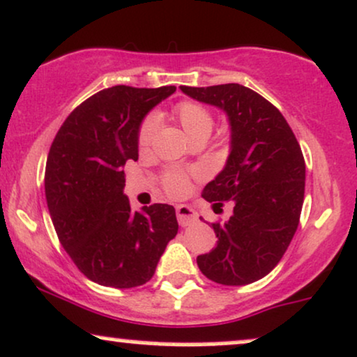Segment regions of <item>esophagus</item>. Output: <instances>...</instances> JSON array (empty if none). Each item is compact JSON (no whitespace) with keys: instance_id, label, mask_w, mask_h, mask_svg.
I'll return each mask as SVG.
<instances>
[{"instance_id":"1","label":"esophagus","mask_w":357,"mask_h":357,"mask_svg":"<svg viewBox=\"0 0 357 357\" xmlns=\"http://www.w3.org/2000/svg\"><path fill=\"white\" fill-rule=\"evenodd\" d=\"M175 212H177V220L182 227H187V225H192L197 222V212L192 207H188V205H177Z\"/></svg>"}]
</instances>
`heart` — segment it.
<instances>
[{
  "label": "heart",
  "instance_id": "1",
  "mask_svg": "<svg viewBox=\"0 0 357 357\" xmlns=\"http://www.w3.org/2000/svg\"><path fill=\"white\" fill-rule=\"evenodd\" d=\"M175 115H177L183 130H185L192 138L202 135L208 137V133L212 132L213 116L212 113L208 112V108H205L202 103L192 102V100H183V102L177 103V107H175ZM158 125H160V116H158L157 112H150L149 115H145V119L142 120L137 133L138 149H150V145L153 144L155 135H157ZM162 183L167 194L172 197L185 195L188 192V185H190V183H188L187 172L178 169L167 170L165 174L162 175Z\"/></svg>",
  "mask_w": 357,
  "mask_h": 357
}]
</instances>
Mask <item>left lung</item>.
Returning <instances> with one entry per match:
<instances>
[{"instance_id": "left-lung-1", "label": "left lung", "mask_w": 357, "mask_h": 357, "mask_svg": "<svg viewBox=\"0 0 357 357\" xmlns=\"http://www.w3.org/2000/svg\"><path fill=\"white\" fill-rule=\"evenodd\" d=\"M199 102L227 113L232 149L225 169L205 185L213 211L232 202L227 222H213L217 245L197 257L202 274L222 286L262 279L286 254L304 202L305 162L286 119L257 91L225 83L180 86Z\"/></svg>"}]
</instances>
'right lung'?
<instances>
[{
	"instance_id": "obj_1",
	"label": "right lung",
	"mask_w": 357,
	"mask_h": 357,
	"mask_svg": "<svg viewBox=\"0 0 357 357\" xmlns=\"http://www.w3.org/2000/svg\"><path fill=\"white\" fill-rule=\"evenodd\" d=\"M174 91L105 88L66 116L50 146L45 194L54 230L79 272L100 286H144L177 236L172 205L132 211L121 169L138 158L142 119Z\"/></svg>"
}]
</instances>
